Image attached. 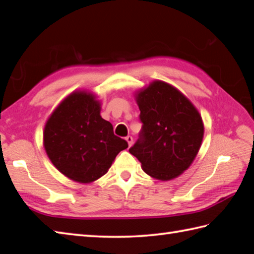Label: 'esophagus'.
Masks as SVG:
<instances>
[{
    "instance_id": "esophagus-1",
    "label": "esophagus",
    "mask_w": 254,
    "mask_h": 254,
    "mask_svg": "<svg viewBox=\"0 0 254 254\" xmlns=\"http://www.w3.org/2000/svg\"><path fill=\"white\" fill-rule=\"evenodd\" d=\"M126 141L128 142V145H129V146H131V144H132V142H133V138H132L131 136H127V137H126Z\"/></svg>"
}]
</instances>
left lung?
<instances>
[{
  "label": "left lung",
  "mask_w": 254,
  "mask_h": 254,
  "mask_svg": "<svg viewBox=\"0 0 254 254\" xmlns=\"http://www.w3.org/2000/svg\"><path fill=\"white\" fill-rule=\"evenodd\" d=\"M143 124L129 149L149 176L167 182L182 175L195 159L204 134L202 117L187 97L162 80L134 94Z\"/></svg>",
  "instance_id": "obj_1"
}]
</instances>
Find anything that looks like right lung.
Wrapping results in <instances>:
<instances>
[{
  "label": "right lung",
  "instance_id": "add662e5",
  "mask_svg": "<svg viewBox=\"0 0 254 254\" xmlns=\"http://www.w3.org/2000/svg\"><path fill=\"white\" fill-rule=\"evenodd\" d=\"M100 112L101 103L93 93L76 90L58 105L44 126L43 145L50 161L74 182L90 184L102 177L116 155L128 148Z\"/></svg>",
  "mask_w": 254,
  "mask_h": 254
}]
</instances>
